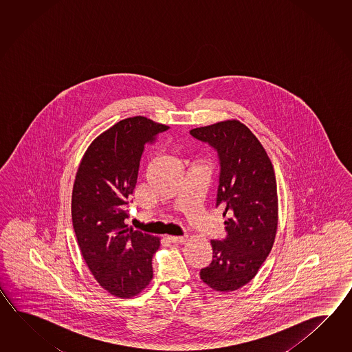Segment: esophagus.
<instances>
[{
  "instance_id": "1",
  "label": "esophagus",
  "mask_w": 352,
  "mask_h": 352,
  "mask_svg": "<svg viewBox=\"0 0 352 352\" xmlns=\"http://www.w3.org/2000/svg\"><path fill=\"white\" fill-rule=\"evenodd\" d=\"M170 240L173 241V244H184L187 240V235L185 236H170Z\"/></svg>"
}]
</instances>
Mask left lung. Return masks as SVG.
Returning <instances> with one entry per match:
<instances>
[{"mask_svg": "<svg viewBox=\"0 0 352 352\" xmlns=\"http://www.w3.org/2000/svg\"><path fill=\"white\" fill-rule=\"evenodd\" d=\"M190 133L217 148L220 179L217 206L224 208L223 241H211L212 262L200 272L217 292H232L256 276L278 229L277 179L262 143L238 120L194 128Z\"/></svg>", "mask_w": 352, "mask_h": 352, "instance_id": "obj_1", "label": "left lung"}]
</instances>
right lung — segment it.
Instances as JSON below:
<instances>
[{
  "label": "right lung",
  "mask_w": 352,
  "mask_h": 352,
  "mask_svg": "<svg viewBox=\"0 0 352 352\" xmlns=\"http://www.w3.org/2000/svg\"><path fill=\"white\" fill-rule=\"evenodd\" d=\"M143 116L116 123L90 143L75 175L72 219L82 259L99 285L118 298H133L153 278L158 236L128 228L143 151L167 129Z\"/></svg>",
  "instance_id": "right-lung-1"
}]
</instances>
